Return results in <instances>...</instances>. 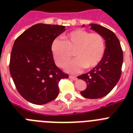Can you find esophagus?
<instances>
[{
  "label": "esophagus",
  "mask_w": 133,
  "mask_h": 133,
  "mask_svg": "<svg viewBox=\"0 0 133 133\" xmlns=\"http://www.w3.org/2000/svg\"><path fill=\"white\" fill-rule=\"evenodd\" d=\"M70 78L72 79H73V80H75V81H77V77H76V76H73V75H70Z\"/></svg>",
  "instance_id": "34e87169"
}]
</instances>
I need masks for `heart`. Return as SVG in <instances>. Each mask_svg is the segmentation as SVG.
<instances>
[{
    "label": "heart",
    "instance_id": "heart-1",
    "mask_svg": "<svg viewBox=\"0 0 133 133\" xmlns=\"http://www.w3.org/2000/svg\"><path fill=\"white\" fill-rule=\"evenodd\" d=\"M56 38L52 43V52L56 64L64 68L73 56L77 58L69 64L67 70L80 72L86 68H95L101 62L105 50V39L99 33H90L83 29H77L63 37Z\"/></svg>",
    "mask_w": 133,
    "mask_h": 133
}]
</instances>
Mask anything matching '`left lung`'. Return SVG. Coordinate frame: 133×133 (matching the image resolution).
Here are the masks:
<instances>
[{"mask_svg":"<svg viewBox=\"0 0 133 133\" xmlns=\"http://www.w3.org/2000/svg\"><path fill=\"white\" fill-rule=\"evenodd\" d=\"M90 25L92 30L101 34L105 39V53L97 66L89 72L79 76L78 79L87 83V88L81 91V95L87 99H98L107 95L119 80L123 51L119 41L111 30L97 24Z\"/></svg>","mask_w":133,"mask_h":133,"instance_id":"left-lung-1","label":"left lung"}]
</instances>
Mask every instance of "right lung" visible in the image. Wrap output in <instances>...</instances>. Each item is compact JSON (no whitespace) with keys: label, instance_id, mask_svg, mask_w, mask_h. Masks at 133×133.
Listing matches in <instances>:
<instances>
[{"label":"right lung","instance_id":"add662e5","mask_svg":"<svg viewBox=\"0 0 133 133\" xmlns=\"http://www.w3.org/2000/svg\"><path fill=\"white\" fill-rule=\"evenodd\" d=\"M65 26L38 23L20 35L14 43L9 71L19 94L30 103L42 105L56 99L58 83L68 75L54 63L53 41Z\"/></svg>","mask_w":133,"mask_h":133}]
</instances>
